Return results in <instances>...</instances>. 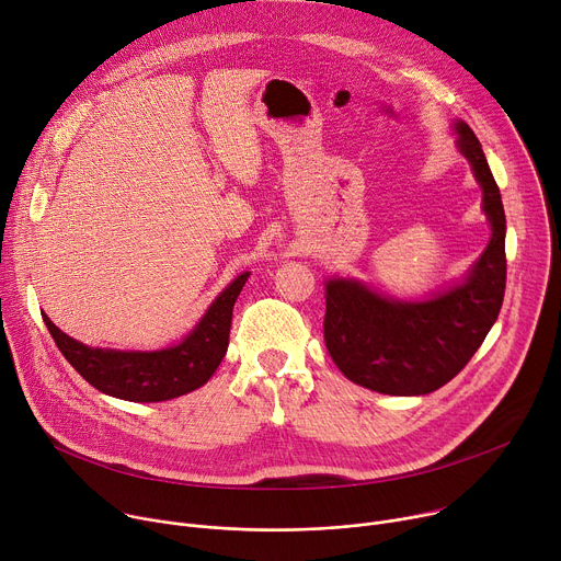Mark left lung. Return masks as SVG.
I'll list each match as a JSON object with an SVG mask.
<instances>
[{
	"mask_svg": "<svg viewBox=\"0 0 561 561\" xmlns=\"http://www.w3.org/2000/svg\"><path fill=\"white\" fill-rule=\"evenodd\" d=\"M456 147L483 190L492 237L468 277L423 301L376 293L355 279L327 282L324 344L355 385L389 396H423L461 371L499 318L505 293V213L479 138L456 121Z\"/></svg>",
	"mask_w": 561,
	"mask_h": 561,
	"instance_id": "8db88e82",
	"label": "left lung"
}]
</instances>
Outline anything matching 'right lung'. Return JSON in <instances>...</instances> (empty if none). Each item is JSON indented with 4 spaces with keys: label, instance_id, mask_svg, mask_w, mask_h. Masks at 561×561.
Segmentation results:
<instances>
[{
    "label": "right lung",
    "instance_id": "right-lung-1",
    "mask_svg": "<svg viewBox=\"0 0 561 561\" xmlns=\"http://www.w3.org/2000/svg\"><path fill=\"white\" fill-rule=\"evenodd\" d=\"M250 273L232 279L198 324L174 346L161 351L93 348L62 333L46 316L44 324L69 365L98 391L131 402H161L206 385L221 365L232 307Z\"/></svg>",
    "mask_w": 561,
    "mask_h": 561
}]
</instances>
